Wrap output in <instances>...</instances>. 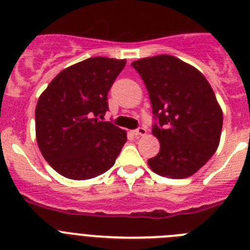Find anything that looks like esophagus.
Listing matches in <instances>:
<instances>
[{
	"label": "esophagus",
	"mask_w": 250,
	"mask_h": 250,
	"mask_svg": "<svg viewBox=\"0 0 250 250\" xmlns=\"http://www.w3.org/2000/svg\"><path fill=\"white\" fill-rule=\"evenodd\" d=\"M132 134L136 136H144L146 135V129L145 127H138V129L132 131Z\"/></svg>",
	"instance_id": "34e87169"
}]
</instances>
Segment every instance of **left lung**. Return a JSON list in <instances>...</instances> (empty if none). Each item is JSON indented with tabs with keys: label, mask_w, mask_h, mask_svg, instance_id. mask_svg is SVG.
Masks as SVG:
<instances>
[{
	"label": "left lung",
	"mask_w": 250,
	"mask_h": 250,
	"mask_svg": "<svg viewBox=\"0 0 250 250\" xmlns=\"http://www.w3.org/2000/svg\"><path fill=\"white\" fill-rule=\"evenodd\" d=\"M146 86L160 141L158 155L147 160L154 173L184 179L196 173L219 145L223 112L211 86L195 67L170 55L131 63Z\"/></svg>",
	"instance_id": "left-lung-1"
}]
</instances>
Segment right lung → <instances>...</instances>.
I'll return each instance as SVG.
<instances>
[{
  "instance_id": "add662e5",
  "label": "right lung",
  "mask_w": 250,
  "mask_h": 250,
  "mask_svg": "<svg viewBox=\"0 0 250 250\" xmlns=\"http://www.w3.org/2000/svg\"><path fill=\"white\" fill-rule=\"evenodd\" d=\"M126 60L90 57L60 72L36 106V139L48 164L62 176L85 180L115 164L126 132L100 121L107 92Z\"/></svg>"
}]
</instances>
